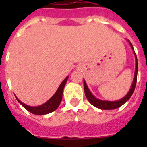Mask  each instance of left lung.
<instances>
[{"mask_svg": "<svg viewBox=\"0 0 147 147\" xmlns=\"http://www.w3.org/2000/svg\"><path fill=\"white\" fill-rule=\"evenodd\" d=\"M130 45L131 46V48L133 49L132 44L130 42ZM134 50V49H133ZM135 56H136V71H135V77H134V80H133V83L131 85V87L130 89L129 92L127 93L125 97H123V98L120 99L119 101L117 102H106V101H102V100H99L97 99L95 97H94L92 95V94L90 93V91L88 89V87L86 86V82L84 81L83 82V85H84V92H85V95H86V98L89 101V102L93 105L94 106H95L97 108L101 109H117L120 107L121 105H123L127 101H128V99L131 97L133 92L135 90L136 85V81H137V73H138V61H137V57H136V54L135 53Z\"/></svg>", "mask_w": 147, "mask_h": 147, "instance_id": "1", "label": "left lung"}]
</instances>
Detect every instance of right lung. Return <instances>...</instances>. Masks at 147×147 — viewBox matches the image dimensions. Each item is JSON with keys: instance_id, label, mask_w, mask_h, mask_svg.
<instances>
[{"instance_id": "1", "label": "right lung", "mask_w": 147, "mask_h": 147, "mask_svg": "<svg viewBox=\"0 0 147 147\" xmlns=\"http://www.w3.org/2000/svg\"><path fill=\"white\" fill-rule=\"evenodd\" d=\"M68 76H67L64 80V81L61 83V84L59 86V88L57 90V92L55 93V94L49 100L48 102H46L45 104L40 105V106H37V107H33V106H29L22 103V102L16 98L17 101L21 105L24 106V108L26 109L27 111H29L30 113L35 115H44V114L49 113H52L54 110H56L58 108V106L61 104V100H62V94H63V90L65 86V83L67 82Z\"/></svg>"}]
</instances>
